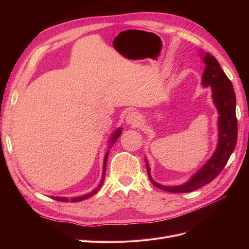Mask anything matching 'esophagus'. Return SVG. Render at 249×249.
I'll return each mask as SVG.
<instances>
[{
  "label": "esophagus",
  "mask_w": 249,
  "mask_h": 249,
  "mask_svg": "<svg viewBox=\"0 0 249 249\" xmlns=\"http://www.w3.org/2000/svg\"><path fill=\"white\" fill-rule=\"evenodd\" d=\"M126 123L129 124H132V125H138L141 122V116L138 112H135V111H132V112H129L127 113L126 115Z\"/></svg>",
  "instance_id": "1"
}]
</instances>
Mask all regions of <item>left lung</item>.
I'll return each instance as SVG.
<instances>
[{
	"mask_svg": "<svg viewBox=\"0 0 249 249\" xmlns=\"http://www.w3.org/2000/svg\"><path fill=\"white\" fill-rule=\"evenodd\" d=\"M203 61L206 63V69L201 79L202 85L212 88L213 100L219 113V142L215 154L205 166L195 173L189 182L182 186H161L154 182L149 176L152 183L164 191L186 193L211 183L222 171L236 147L238 123L236 116V95L232 84L214 56L207 54L203 57ZM146 168L149 175L148 165H146Z\"/></svg>",
	"mask_w": 249,
	"mask_h": 249,
	"instance_id": "left-lung-1",
	"label": "left lung"
}]
</instances>
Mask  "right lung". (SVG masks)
Here are the masks:
<instances>
[{
	"mask_svg": "<svg viewBox=\"0 0 249 249\" xmlns=\"http://www.w3.org/2000/svg\"><path fill=\"white\" fill-rule=\"evenodd\" d=\"M120 129L119 130H117L116 132H115V134L113 135V137H112V142H114L117 138H118V136L120 135ZM108 154L109 153H107V155H106V157H105V161H104V171H103V178H102V180H101V183H100V185L97 186V188L96 189H94L91 193H89V194H86V195H84V196H80V197H76V198H71V201L72 202H77V201H82V200H84V199H86V198H89V197H91L92 195H94L97 191L100 190V188L102 187V185H103V183H104V179H105V173H106V164H107V158H108ZM54 199H56V200H59V201H67L69 200V198H64V197H53Z\"/></svg>",
	"mask_w": 249,
	"mask_h": 249,
	"instance_id": "1",
	"label": "right lung"
}]
</instances>
